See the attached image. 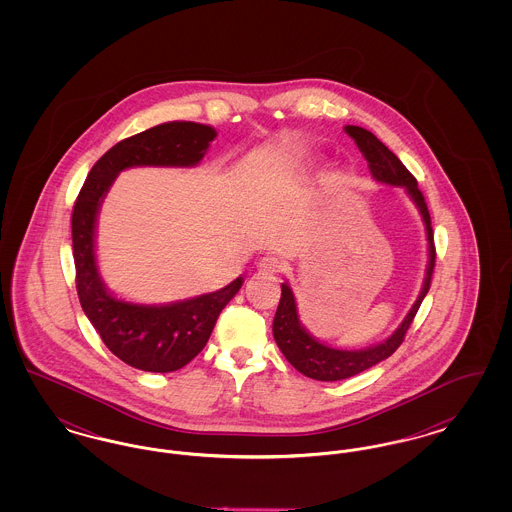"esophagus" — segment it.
<instances>
[{"label": "esophagus", "mask_w": 512, "mask_h": 512, "mask_svg": "<svg viewBox=\"0 0 512 512\" xmlns=\"http://www.w3.org/2000/svg\"><path fill=\"white\" fill-rule=\"evenodd\" d=\"M280 268H282V263L274 255H267L263 259H259V263H257V270L263 274H276V272H280Z\"/></svg>", "instance_id": "1"}]
</instances>
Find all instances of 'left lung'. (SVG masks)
I'll list each match as a JSON object with an SVG mask.
<instances>
[{"instance_id": "left-lung-1", "label": "left lung", "mask_w": 512, "mask_h": 512, "mask_svg": "<svg viewBox=\"0 0 512 512\" xmlns=\"http://www.w3.org/2000/svg\"><path fill=\"white\" fill-rule=\"evenodd\" d=\"M343 130L355 140L359 151L365 155L368 171L376 182L403 188L411 197V201L416 205V209L422 217L424 228H426L428 265H426V276H424L420 293H418L413 307L409 309L407 317L403 318V322L395 328V332L380 343L368 345L365 349H355V351L353 349H336V347H330V345L317 340L299 320L295 295H293L288 280L282 284L280 303H278L276 315L272 320L274 340L295 370H299L307 378L320 380V382H338V380L351 378V376L363 372L370 366L378 365L390 357L391 353L401 345L422 299L430 290V280H432V272L436 265L432 220H430L424 195L418 190L416 178L397 159V155L384 146L372 132H368L361 126H351V124H347Z\"/></svg>"}]
</instances>
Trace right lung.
I'll return each mask as SVG.
<instances>
[{"mask_svg":"<svg viewBox=\"0 0 512 512\" xmlns=\"http://www.w3.org/2000/svg\"><path fill=\"white\" fill-rule=\"evenodd\" d=\"M215 138L213 126L190 121L163 122L126 138L92 167L74 203V267L82 311L109 351L138 370L172 372L188 365L209 341L220 311L240 292L244 278L238 276L217 292L172 303L124 301L105 286L99 274V209L122 171L132 167H195Z\"/></svg>","mask_w":512,"mask_h":512,"instance_id":"1","label":"right lung"}]
</instances>
